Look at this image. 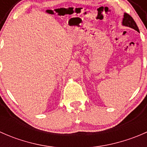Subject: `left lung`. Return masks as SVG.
<instances>
[{"instance_id": "obj_1", "label": "left lung", "mask_w": 147, "mask_h": 147, "mask_svg": "<svg viewBox=\"0 0 147 147\" xmlns=\"http://www.w3.org/2000/svg\"><path fill=\"white\" fill-rule=\"evenodd\" d=\"M122 25L125 26H128V27L133 28L135 30H137L139 32V28H138L137 23H135V21L134 20V19L132 18L131 16H129L127 13H124V18H123L122 21Z\"/></svg>"}]
</instances>
